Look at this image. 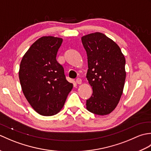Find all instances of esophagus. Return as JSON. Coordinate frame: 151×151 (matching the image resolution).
I'll list each match as a JSON object with an SVG mask.
<instances>
[{
  "instance_id": "34e87169",
  "label": "esophagus",
  "mask_w": 151,
  "mask_h": 151,
  "mask_svg": "<svg viewBox=\"0 0 151 151\" xmlns=\"http://www.w3.org/2000/svg\"><path fill=\"white\" fill-rule=\"evenodd\" d=\"M76 82L78 84H82V80L80 78H76Z\"/></svg>"
}]
</instances>
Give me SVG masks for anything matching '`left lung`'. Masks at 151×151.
<instances>
[{
  "mask_svg": "<svg viewBox=\"0 0 151 151\" xmlns=\"http://www.w3.org/2000/svg\"><path fill=\"white\" fill-rule=\"evenodd\" d=\"M82 42L88 56L86 78L93 89L86 108L94 114H109L117 106L123 91L124 56L119 47L101 32L86 35Z\"/></svg>",
  "mask_w": 151,
  "mask_h": 151,
  "instance_id": "8db88e82",
  "label": "left lung"
}]
</instances>
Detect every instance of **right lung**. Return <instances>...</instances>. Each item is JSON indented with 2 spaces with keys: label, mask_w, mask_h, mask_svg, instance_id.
Masks as SVG:
<instances>
[{
  "label": "right lung",
  "mask_w": 151,
  "mask_h": 151,
  "mask_svg": "<svg viewBox=\"0 0 151 151\" xmlns=\"http://www.w3.org/2000/svg\"><path fill=\"white\" fill-rule=\"evenodd\" d=\"M62 41V38L53 36L40 37L25 53L19 67V81L25 97L34 110L44 116L58 113L73 88L56 60Z\"/></svg>",
  "instance_id": "obj_1"
}]
</instances>
